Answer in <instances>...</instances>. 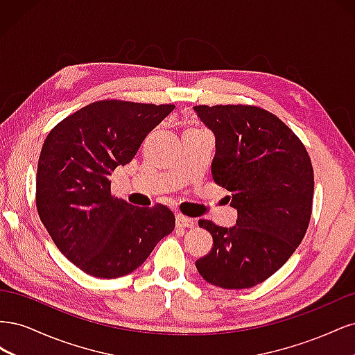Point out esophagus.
<instances>
[{
  "instance_id": "esophagus-1",
  "label": "esophagus",
  "mask_w": 355,
  "mask_h": 355,
  "mask_svg": "<svg viewBox=\"0 0 355 355\" xmlns=\"http://www.w3.org/2000/svg\"><path fill=\"white\" fill-rule=\"evenodd\" d=\"M176 225L179 228H194V219H191L188 216H184V214H176Z\"/></svg>"
}]
</instances>
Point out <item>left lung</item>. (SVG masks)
Wrapping results in <instances>:
<instances>
[{"label":"left lung","mask_w":355,"mask_h":355,"mask_svg":"<svg viewBox=\"0 0 355 355\" xmlns=\"http://www.w3.org/2000/svg\"><path fill=\"white\" fill-rule=\"evenodd\" d=\"M216 137L214 184L231 192L237 225L200 219L213 237L196 262L207 283L249 288L287 262L302 241L313 213L314 170L302 141L278 118L254 105H198Z\"/></svg>","instance_id":"1"}]
</instances>
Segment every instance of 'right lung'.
<instances>
[{"instance_id":"obj_1","label":"right lung","mask_w":355,"mask_h":355,"mask_svg":"<svg viewBox=\"0 0 355 355\" xmlns=\"http://www.w3.org/2000/svg\"><path fill=\"white\" fill-rule=\"evenodd\" d=\"M173 110L171 103L105 99L63 118L47 135L37 210L58 249L81 271L99 278L130 274L175 230L167 206L135 207L111 194L110 180Z\"/></svg>"}]
</instances>
